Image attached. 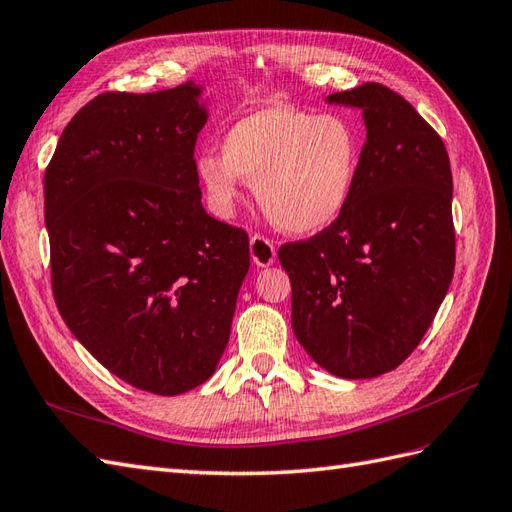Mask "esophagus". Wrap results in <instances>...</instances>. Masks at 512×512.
<instances>
[{"label":"esophagus","instance_id":"1","mask_svg":"<svg viewBox=\"0 0 512 512\" xmlns=\"http://www.w3.org/2000/svg\"><path fill=\"white\" fill-rule=\"evenodd\" d=\"M251 257H253L255 264L261 266V268L270 266L274 257H277V248H274V244L268 238H264V235L255 233L251 238Z\"/></svg>","mask_w":512,"mask_h":512}]
</instances>
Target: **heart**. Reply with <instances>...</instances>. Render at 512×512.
Here are the masks:
<instances>
[{
  "mask_svg": "<svg viewBox=\"0 0 512 512\" xmlns=\"http://www.w3.org/2000/svg\"><path fill=\"white\" fill-rule=\"evenodd\" d=\"M361 151L359 129L346 116L268 106L227 129L222 153L201 151L196 173L218 214L233 212L244 177L253 181L274 225L309 235L333 225L346 209Z\"/></svg>",
  "mask_w": 512,
  "mask_h": 512,
  "instance_id": "heart-1",
  "label": "heart"
}]
</instances>
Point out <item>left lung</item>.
Returning <instances> with one entry per match:
<instances>
[{
  "mask_svg": "<svg viewBox=\"0 0 512 512\" xmlns=\"http://www.w3.org/2000/svg\"><path fill=\"white\" fill-rule=\"evenodd\" d=\"M368 129L339 218L279 261L292 281V329L339 378L396 370L422 342L454 274L452 170L439 134L409 101L368 82L326 97Z\"/></svg>",
  "mask_w": 512,
  "mask_h": 512,
  "instance_id": "left-lung-1",
  "label": "left lung"
}]
</instances>
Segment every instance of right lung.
Instances as JSON below:
<instances>
[{"mask_svg": "<svg viewBox=\"0 0 512 512\" xmlns=\"http://www.w3.org/2000/svg\"><path fill=\"white\" fill-rule=\"evenodd\" d=\"M203 88L103 93L45 170L51 290L62 320L131 387L179 396L227 348L248 233L209 216L194 162Z\"/></svg>", "mask_w": 512, "mask_h": 512, "instance_id": "1", "label": "right lung"}]
</instances>
